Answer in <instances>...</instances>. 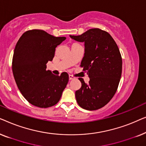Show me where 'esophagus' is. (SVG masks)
Segmentation results:
<instances>
[{"label": "esophagus", "mask_w": 146, "mask_h": 146, "mask_svg": "<svg viewBox=\"0 0 146 146\" xmlns=\"http://www.w3.org/2000/svg\"><path fill=\"white\" fill-rule=\"evenodd\" d=\"M73 79H74V77L73 76H72V75H69V80H73Z\"/></svg>", "instance_id": "1"}]
</instances>
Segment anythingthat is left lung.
Segmentation results:
<instances>
[{"label": "left lung", "instance_id": "obj_1", "mask_svg": "<svg viewBox=\"0 0 146 146\" xmlns=\"http://www.w3.org/2000/svg\"><path fill=\"white\" fill-rule=\"evenodd\" d=\"M70 37L84 42L80 66L90 78L88 84L79 78L82 86L75 92L77 102L87 110L101 108L114 96L121 78L122 60L118 47L109 33L99 29Z\"/></svg>", "mask_w": 146, "mask_h": 146}]
</instances>
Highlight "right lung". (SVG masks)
I'll return each instance as SVG.
<instances>
[{"mask_svg":"<svg viewBox=\"0 0 146 146\" xmlns=\"http://www.w3.org/2000/svg\"><path fill=\"white\" fill-rule=\"evenodd\" d=\"M66 37H55L42 30L25 32L16 44L13 72L19 90L35 106L48 108L56 104L68 82V74L56 76L46 70L56 48Z\"/></svg>","mask_w":146,"mask_h":146,"instance_id":"1","label":"right lung"}]
</instances>
